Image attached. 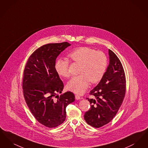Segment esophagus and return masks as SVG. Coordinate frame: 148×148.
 <instances>
[{
	"mask_svg": "<svg viewBox=\"0 0 148 148\" xmlns=\"http://www.w3.org/2000/svg\"><path fill=\"white\" fill-rule=\"evenodd\" d=\"M75 99H76V100H79V99H80L82 98H80V97L79 95H75Z\"/></svg>",
	"mask_w": 148,
	"mask_h": 148,
	"instance_id": "esophagus-1",
	"label": "esophagus"
}]
</instances>
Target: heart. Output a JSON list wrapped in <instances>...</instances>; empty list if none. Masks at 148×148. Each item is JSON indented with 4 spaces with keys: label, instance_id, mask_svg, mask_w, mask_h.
Listing matches in <instances>:
<instances>
[{
    "label": "heart",
    "instance_id": "b5f03b06",
    "mask_svg": "<svg viewBox=\"0 0 148 148\" xmlns=\"http://www.w3.org/2000/svg\"><path fill=\"white\" fill-rule=\"evenodd\" d=\"M68 56L74 62L81 64L80 74L73 77L68 83L67 87L71 92L82 94L90 82L97 83L104 75L108 66V58L104 52L88 47H80L71 51ZM69 66V62L65 58L58 59L55 64L57 73L63 77L71 76Z\"/></svg>",
    "mask_w": 148,
    "mask_h": 148
}]
</instances>
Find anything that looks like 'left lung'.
I'll use <instances>...</instances> for the list:
<instances>
[{
  "instance_id": "8db88e82",
  "label": "left lung",
  "mask_w": 148,
  "mask_h": 148,
  "mask_svg": "<svg viewBox=\"0 0 148 148\" xmlns=\"http://www.w3.org/2000/svg\"><path fill=\"white\" fill-rule=\"evenodd\" d=\"M109 64L100 82L90 92L95 99L86 98L92 104L84 114L90 126L100 127L109 123L118 112L125 95V73L119 59L109 49Z\"/></svg>"
}]
</instances>
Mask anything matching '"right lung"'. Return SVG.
<instances>
[{
  "label": "right lung",
  "mask_w": 148,
  "mask_h": 148,
  "mask_svg": "<svg viewBox=\"0 0 148 148\" xmlns=\"http://www.w3.org/2000/svg\"><path fill=\"white\" fill-rule=\"evenodd\" d=\"M71 45L68 42L44 45L29 58L23 79V94L31 113L40 124L50 128L62 124L66 108L75 100L71 92L61 94L63 82L55 69L56 58Z\"/></svg>",
  "instance_id": "right-lung-1"
}]
</instances>
